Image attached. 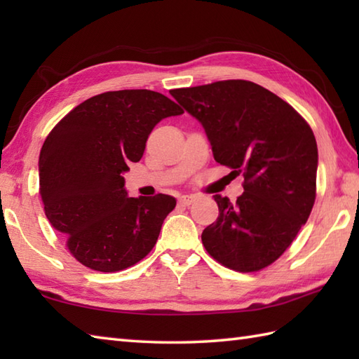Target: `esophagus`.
Segmentation results:
<instances>
[{
  "instance_id": "obj_1",
  "label": "esophagus",
  "mask_w": 359,
  "mask_h": 359,
  "mask_svg": "<svg viewBox=\"0 0 359 359\" xmlns=\"http://www.w3.org/2000/svg\"><path fill=\"white\" fill-rule=\"evenodd\" d=\"M194 201H196V196H194V194H187V196H182L180 199H179V202H180L182 205H187V207H188V205H191Z\"/></svg>"
}]
</instances>
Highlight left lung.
Returning <instances> with one entry per match:
<instances>
[{"label":"left lung","instance_id":"1","mask_svg":"<svg viewBox=\"0 0 359 359\" xmlns=\"http://www.w3.org/2000/svg\"><path fill=\"white\" fill-rule=\"evenodd\" d=\"M171 95L201 121L216 162L245 179L234 203L212 196L219 217L203 230V247L231 270L265 269L290 247L313 208V131L287 102L253 81H216Z\"/></svg>","mask_w":359,"mask_h":359}]
</instances>
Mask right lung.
<instances>
[{
	"label": "right lung",
	"mask_w": 359,
	"mask_h": 359,
	"mask_svg": "<svg viewBox=\"0 0 359 359\" xmlns=\"http://www.w3.org/2000/svg\"><path fill=\"white\" fill-rule=\"evenodd\" d=\"M180 114L154 90H111L80 103L44 140L38 177L46 217L88 269L125 270L156 245L175 199L129 197L123 174L158 121Z\"/></svg>",
	"instance_id": "right-lung-1"
}]
</instances>
